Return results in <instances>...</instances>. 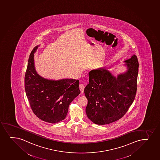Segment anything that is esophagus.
Wrapping results in <instances>:
<instances>
[{
	"label": "esophagus",
	"instance_id": "esophagus-1",
	"mask_svg": "<svg viewBox=\"0 0 160 160\" xmlns=\"http://www.w3.org/2000/svg\"><path fill=\"white\" fill-rule=\"evenodd\" d=\"M79 90L81 91V93H83V92H84V85L83 84H79Z\"/></svg>",
	"mask_w": 160,
	"mask_h": 160
}]
</instances>
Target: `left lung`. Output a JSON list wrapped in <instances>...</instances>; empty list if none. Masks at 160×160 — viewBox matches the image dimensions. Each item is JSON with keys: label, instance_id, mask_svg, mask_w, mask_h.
Listing matches in <instances>:
<instances>
[{"label": "left lung", "instance_id": "1", "mask_svg": "<svg viewBox=\"0 0 160 160\" xmlns=\"http://www.w3.org/2000/svg\"><path fill=\"white\" fill-rule=\"evenodd\" d=\"M128 70L116 78L107 67L92 70L84 88L86 113L94 123L105 125L121 118L136 97L139 63L136 55L125 61Z\"/></svg>", "mask_w": 160, "mask_h": 160}]
</instances>
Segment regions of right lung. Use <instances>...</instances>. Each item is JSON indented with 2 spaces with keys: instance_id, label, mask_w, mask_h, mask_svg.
Masks as SVG:
<instances>
[{
  "instance_id": "right-lung-1",
  "label": "right lung",
  "mask_w": 160,
  "mask_h": 160,
  "mask_svg": "<svg viewBox=\"0 0 160 160\" xmlns=\"http://www.w3.org/2000/svg\"><path fill=\"white\" fill-rule=\"evenodd\" d=\"M38 47L33 48L28 60L24 78L26 95L35 115L46 122L58 123L66 118L70 103L81 92L79 81H51L41 77L33 62Z\"/></svg>"
}]
</instances>
